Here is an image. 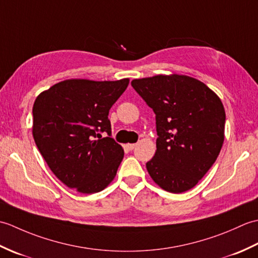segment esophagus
<instances>
[{
  "mask_svg": "<svg viewBox=\"0 0 258 258\" xmlns=\"http://www.w3.org/2000/svg\"><path fill=\"white\" fill-rule=\"evenodd\" d=\"M135 147H136V144H127V149H128V150H131V151L134 150Z\"/></svg>",
  "mask_w": 258,
  "mask_h": 258,
  "instance_id": "34e87169",
  "label": "esophagus"
}]
</instances>
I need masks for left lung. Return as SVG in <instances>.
Wrapping results in <instances>:
<instances>
[{"label":"left lung","mask_w":258,"mask_h":258,"mask_svg":"<svg viewBox=\"0 0 258 258\" xmlns=\"http://www.w3.org/2000/svg\"><path fill=\"white\" fill-rule=\"evenodd\" d=\"M131 84L155 113L156 153L146 163L147 172L171 193L193 188L223 146L226 116L220 97L186 75H156Z\"/></svg>","instance_id":"left-lung-1"}]
</instances>
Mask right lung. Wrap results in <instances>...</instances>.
I'll list each match as a JSON object with an SVG mask.
<instances>
[{
  "label": "right lung",
  "mask_w": 258,
  "mask_h": 258,
  "mask_svg": "<svg viewBox=\"0 0 258 258\" xmlns=\"http://www.w3.org/2000/svg\"><path fill=\"white\" fill-rule=\"evenodd\" d=\"M128 83V79L67 80L36 97L33 138L48 167L68 187L93 194L114 179L124 151L111 138L108 112Z\"/></svg>",
  "instance_id": "1"
}]
</instances>
